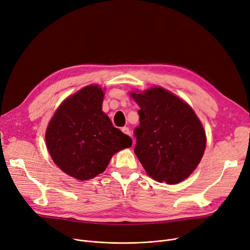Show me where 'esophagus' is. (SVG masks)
<instances>
[{
	"label": "esophagus",
	"instance_id": "1",
	"mask_svg": "<svg viewBox=\"0 0 250 250\" xmlns=\"http://www.w3.org/2000/svg\"><path fill=\"white\" fill-rule=\"evenodd\" d=\"M122 131L125 133V134H126V135H129L130 136V130H129V128L128 127H123L122 128Z\"/></svg>",
	"mask_w": 250,
	"mask_h": 250
}]
</instances>
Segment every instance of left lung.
<instances>
[{"label": "left lung", "instance_id": "left-lung-1", "mask_svg": "<svg viewBox=\"0 0 250 250\" xmlns=\"http://www.w3.org/2000/svg\"><path fill=\"white\" fill-rule=\"evenodd\" d=\"M140 110L134 129V153L157 182L178 184L199 165L206 149V132L191 106L161 88L130 93Z\"/></svg>", "mask_w": 250, "mask_h": 250}]
</instances>
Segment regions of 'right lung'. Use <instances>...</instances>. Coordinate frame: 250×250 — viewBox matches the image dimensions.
Masks as SVG:
<instances>
[{
    "instance_id": "obj_1",
    "label": "right lung",
    "mask_w": 250,
    "mask_h": 250,
    "mask_svg": "<svg viewBox=\"0 0 250 250\" xmlns=\"http://www.w3.org/2000/svg\"><path fill=\"white\" fill-rule=\"evenodd\" d=\"M103 99L101 87L86 86L62 102L46 128L53 162L81 181L104 172L115 153L132 145L102 111Z\"/></svg>"
}]
</instances>
